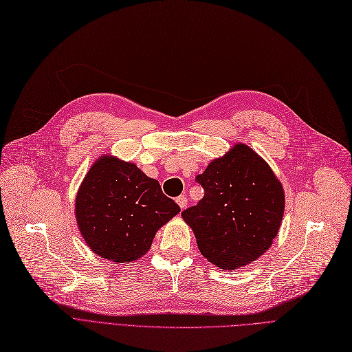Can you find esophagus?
<instances>
[{"mask_svg":"<svg viewBox=\"0 0 352 352\" xmlns=\"http://www.w3.org/2000/svg\"><path fill=\"white\" fill-rule=\"evenodd\" d=\"M176 202H177V205L180 206V209H185V208L188 206V197H186V196H179V197L176 199Z\"/></svg>","mask_w":352,"mask_h":352,"instance_id":"1","label":"esophagus"}]
</instances>
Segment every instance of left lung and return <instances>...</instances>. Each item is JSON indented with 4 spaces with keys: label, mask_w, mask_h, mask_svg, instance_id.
Instances as JSON below:
<instances>
[{
    "label": "left lung",
    "mask_w": 352,
    "mask_h": 352,
    "mask_svg": "<svg viewBox=\"0 0 352 352\" xmlns=\"http://www.w3.org/2000/svg\"><path fill=\"white\" fill-rule=\"evenodd\" d=\"M196 180L205 196L182 217L200 254L223 271H236L263 255L285 210V192L270 164L254 148L236 143Z\"/></svg>",
    "instance_id": "left-lung-1"
}]
</instances>
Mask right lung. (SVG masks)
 I'll return each mask as SVG.
<instances>
[{
    "label": "right lung",
    "mask_w": 352,
    "mask_h": 352,
    "mask_svg": "<svg viewBox=\"0 0 352 352\" xmlns=\"http://www.w3.org/2000/svg\"><path fill=\"white\" fill-rule=\"evenodd\" d=\"M74 212L81 236L96 255L130 263L148 252L156 232L180 208L135 163L103 155L82 179Z\"/></svg>",
    "instance_id": "1"
}]
</instances>
